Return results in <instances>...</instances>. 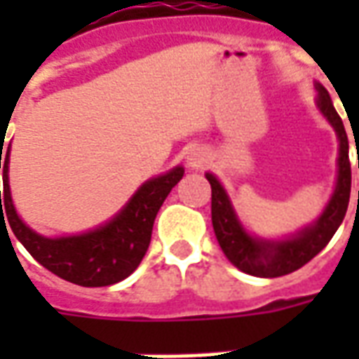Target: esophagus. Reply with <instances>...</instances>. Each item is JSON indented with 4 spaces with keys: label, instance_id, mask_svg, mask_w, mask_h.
<instances>
[{
    "label": "esophagus",
    "instance_id": "34e87169",
    "mask_svg": "<svg viewBox=\"0 0 359 359\" xmlns=\"http://www.w3.org/2000/svg\"><path fill=\"white\" fill-rule=\"evenodd\" d=\"M208 159H210V156L203 148H192L187 154V163L192 169H202L203 165L208 163Z\"/></svg>",
    "mask_w": 359,
    "mask_h": 359
}]
</instances>
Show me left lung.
Segmentation results:
<instances>
[{
    "label": "left lung",
    "instance_id": "8db88e82",
    "mask_svg": "<svg viewBox=\"0 0 359 359\" xmlns=\"http://www.w3.org/2000/svg\"><path fill=\"white\" fill-rule=\"evenodd\" d=\"M317 107L321 109L332 128L337 130L340 142L339 151V179L331 202L325 208L323 215L308 229H304L298 236L290 241L271 242L252 238L242 229L238 219L234 215L231 202L226 198L225 190L219 184L213 175H205L211 184V223L217 236V242L226 259L236 267L254 277H283L292 271L300 269L311 262L321 250L329 244L332 234L342 223L346 215L348 202H350V187H352V169L348 157V136L342 125V118L332 105L329 92L317 84ZM359 169V163H358ZM359 200V190H358Z\"/></svg>",
    "mask_w": 359,
    "mask_h": 359
}]
</instances>
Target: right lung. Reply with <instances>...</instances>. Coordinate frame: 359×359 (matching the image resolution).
<instances>
[{
	"label": "right lung",
	"mask_w": 359,
	"mask_h": 359,
	"mask_svg": "<svg viewBox=\"0 0 359 359\" xmlns=\"http://www.w3.org/2000/svg\"><path fill=\"white\" fill-rule=\"evenodd\" d=\"M0 169H4V190H0L1 226L7 231L5 223H9L13 234L38 264L53 275L81 286L115 285L140 265L151 241V229L157 211L163 205L171 188H175L184 175L182 167H175L167 175L148 180L117 217L92 233L46 238L30 231L13 208L7 175L9 148L4 151V146L0 148ZM4 215L7 222L4 221Z\"/></svg>",
	"instance_id": "obj_1"
}]
</instances>
